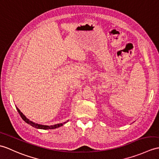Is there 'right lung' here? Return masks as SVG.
Segmentation results:
<instances>
[{"label":"right lung","mask_w":159,"mask_h":159,"mask_svg":"<svg viewBox=\"0 0 159 159\" xmlns=\"http://www.w3.org/2000/svg\"><path fill=\"white\" fill-rule=\"evenodd\" d=\"M16 108H17V112H19L20 116L21 117V119H23V120L25 122V123H27L28 124L30 125L31 126L34 127H35V128H36V129H55V128H57V127H59L62 126L63 125H64V123H60V124H57V125H51V126H47V125H39V124H37V123H33V122L30 120L28 119H27V118L24 115L23 113H22V112L20 111V110H19V108H17V107H16Z\"/></svg>","instance_id":"1"}]
</instances>
